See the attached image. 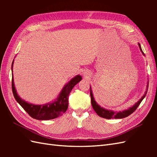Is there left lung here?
I'll use <instances>...</instances> for the list:
<instances>
[{
    "label": "left lung",
    "mask_w": 157,
    "mask_h": 157,
    "mask_svg": "<svg viewBox=\"0 0 157 157\" xmlns=\"http://www.w3.org/2000/svg\"><path fill=\"white\" fill-rule=\"evenodd\" d=\"M138 46H139V48L140 50V51L142 52V55H145L144 53L143 52L142 48H141V45L140 43H138ZM148 84H147V88H146V90L144 93V94L143 95L142 97L139 100V101L135 103L134 105H133L132 107L129 108L128 109H125L124 111H119V112H114L113 111H111V110H107V109H105L104 108L101 107V106L99 105H98V103L96 102V101L94 100V96H93L92 94V89L91 87H90V96H91V104L93 109H94V111L97 113V115L98 116L101 117L102 118H105V119H122V118H125L126 117H128L129 115H130L132 114V113H134L136 109L138 108V106L140 104L141 102L142 101V100L144 98V97L146 96V93H147L148 91Z\"/></svg>",
    "instance_id": "obj_1"
}]
</instances>
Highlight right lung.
<instances>
[{
  "label": "right lung",
  "mask_w": 157,
  "mask_h": 157,
  "mask_svg": "<svg viewBox=\"0 0 157 157\" xmlns=\"http://www.w3.org/2000/svg\"><path fill=\"white\" fill-rule=\"evenodd\" d=\"M14 60L13 61L11 70L13 73V67ZM82 76L78 75L72 78L67 84L64 86L54 101L44 105H34L25 101L20 98L17 93L14 84V79L12 77V91L15 100L23 109L27 112L32 118L38 120H50L53 119L59 116H61L63 113H65L68 108L69 95L73 88L82 80Z\"/></svg>",
  "instance_id": "right-lung-1"
}]
</instances>
